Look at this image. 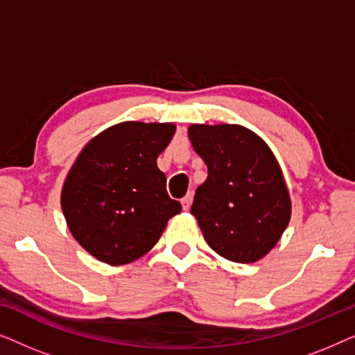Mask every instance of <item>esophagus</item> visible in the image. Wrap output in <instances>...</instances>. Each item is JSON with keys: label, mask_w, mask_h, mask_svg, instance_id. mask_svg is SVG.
<instances>
[{"label": "esophagus", "mask_w": 355, "mask_h": 355, "mask_svg": "<svg viewBox=\"0 0 355 355\" xmlns=\"http://www.w3.org/2000/svg\"><path fill=\"white\" fill-rule=\"evenodd\" d=\"M181 203H182V208H184V210L187 211L189 208H191V203H192V193H187V196L184 197L182 200H181Z\"/></svg>", "instance_id": "1"}]
</instances>
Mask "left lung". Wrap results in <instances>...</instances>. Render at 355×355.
Here are the masks:
<instances>
[{
  "mask_svg": "<svg viewBox=\"0 0 355 355\" xmlns=\"http://www.w3.org/2000/svg\"><path fill=\"white\" fill-rule=\"evenodd\" d=\"M189 139L208 168L191 213L207 244L236 263H254L278 244L291 197L273 152L237 124H192Z\"/></svg>",
  "mask_w": 355,
  "mask_h": 355,
  "instance_id": "8db88e82",
  "label": "left lung"
}]
</instances>
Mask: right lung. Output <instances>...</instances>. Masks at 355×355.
<instances>
[{
    "label": "right lung",
    "mask_w": 355,
    "mask_h": 355,
    "mask_svg": "<svg viewBox=\"0 0 355 355\" xmlns=\"http://www.w3.org/2000/svg\"><path fill=\"white\" fill-rule=\"evenodd\" d=\"M176 125H111L85 145L67 174L61 207L74 239L108 265H125L147 254L181 203L166 192L157 166Z\"/></svg>",
    "instance_id": "right-lung-1"
}]
</instances>
